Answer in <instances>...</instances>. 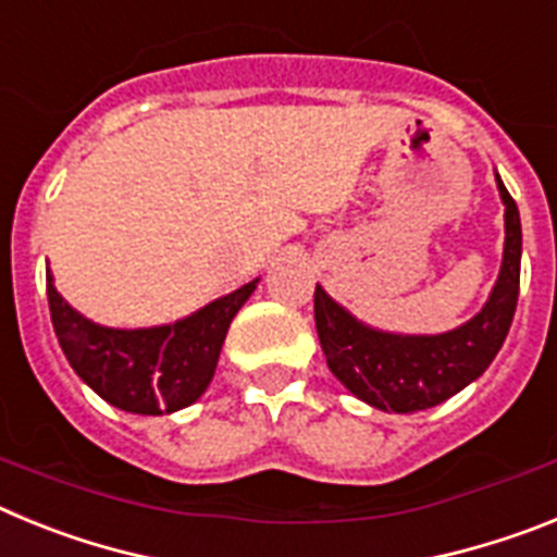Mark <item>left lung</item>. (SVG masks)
<instances>
[{
	"label": "left lung",
	"instance_id": "8db88e82",
	"mask_svg": "<svg viewBox=\"0 0 557 557\" xmlns=\"http://www.w3.org/2000/svg\"><path fill=\"white\" fill-rule=\"evenodd\" d=\"M505 206V250L488 301L471 321L441 334H401L368 326L314 287V326L326 366L348 393L382 412H418L441 405L494 362L513 323L521 273V220L496 172Z\"/></svg>",
	"mask_w": 557,
	"mask_h": 557
}]
</instances>
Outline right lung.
<instances>
[{"label": "right lung", "mask_w": 557, "mask_h": 557, "mask_svg": "<svg viewBox=\"0 0 557 557\" xmlns=\"http://www.w3.org/2000/svg\"><path fill=\"white\" fill-rule=\"evenodd\" d=\"M256 284L259 278L175 323L113 329L69 307L47 270L49 314L69 366L108 405L136 416L178 412L203 396L218 371L231 321L253 295Z\"/></svg>", "instance_id": "obj_1"}]
</instances>
